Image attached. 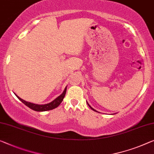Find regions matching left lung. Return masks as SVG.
Masks as SVG:
<instances>
[{
  "instance_id": "obj_1",
  "label": "left lung",
  "mask_w": 154,
  "mask_h": 154,
  "mask_svg": "<svg viewBox=\"0 0 154 154\" xmlns=\"http://www.w3.org/2000/svg\"><path fill=\"white\" fill-rule=\"evenodd\" d=\"M87 105H89V107H90V108H91V109H92V110H94V111H95V112H96V110H95V109H93V108H92V107H91V106H90V105H89V104H88V103H87Z\"/></svg>"
}]
</instances>
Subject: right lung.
<instances>
[{
  "label": "right lung",
  "instance_id": "add662e5",
  "mask_svg": "<svg viewBox=\"0 0 154 154\" xmlns=\"http://www.w3.org/2000/svg\"><path fill=\"white\" fill-rule=\"evenodd\" d=\"M66 91H67V87L65 89L63 93L61 94L60 96H59L58 98H56L55 100H53L52 102H51V103H49L48 104H45V105H36V104L29 103V102H27L23 100V99H21L20 97H18V96H17V98L19 99L23 103H24L26 106H27L28 107L36 111V112H45V111L54 109L58 107L59 105L62 103L64 97L65 96Z\"/></svg>",
  "mask_w": 154,
  "mask_h": 154
}]
</instances>
